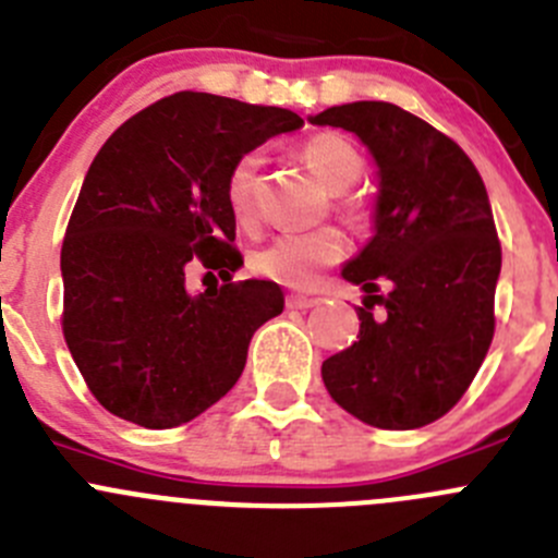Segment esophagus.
Returning a JSON list of instances; mask_svg holds the SVG:
<instances>
[{
  "label": "esophagus",
  "mask_w": 558,
  "mask_h": 558,
  "mask_svg": "<svg viewBox=\"0 0 558 558\" xmlns=\"http://www.w3.org/2000/svg\"><path fill=\"white\" fill-rule=\"evenodd\" d=\"M286 305H289L291 311H311V307L318 305V300H313V296H289Z\"/></svg>",
  "instance_id": "34e87169"
}]
</instances>
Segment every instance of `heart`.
<instances>
[{
    "label": "heart",
    "instance_id": "obj_1",
    "mask_svg": "<svg viewBox=\"0 0 558 558\" xmlns=\"http://www.w3.org/2000/svg\"><path fill=\"white\" fill-rule=\"evenodd\" d=\"M302 160L316 174L327 191L343 193L354 185L365 171L360 149L338 133H318L302 147ZM264 158L258 153L242 155L226 182V198L236 223L247 226L256 218L258 180H262ZM345 236L335 226H322L313 231H291L275 236L269 245L253 253L251 267L262 278L275 280L289 289H311L324 267H332L343 258Z\"/></svg>",
    "mask_w": 558,
    "mask_h": 558
}]
</instances>
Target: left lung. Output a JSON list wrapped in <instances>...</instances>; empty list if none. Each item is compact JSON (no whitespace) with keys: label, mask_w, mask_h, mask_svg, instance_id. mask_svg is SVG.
<instances>
[{"label":"left lung","mask_w":558,"mask_h":558,"mask_svg":"<svg viewBox=\"0 0 558 558\" xmlns=\"http://www.w3.org/2000/svg\"><path fill=\"white\" fill-rule=\"evenodd\" d=\"M307 119L354 133L378 169L373 236L340 272L365 291L360 335L324 360V387L373 428H423L463 398L494 340L501 245L483 177L452 138L392 102ZM381 282L387 295L375 294Z\"/></svg>","instance_id":"obj_1"}]
</instances>
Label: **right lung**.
Listing matches in <instances>:
<instances>
[{
    "instance_id": "right-lung-1",
    "label": "right lung",
    "mask_w": 558,
    "mask_h": 558,
    "mask_svg": "<svg viewBox=\"0 0 558 558\" xmlns=\"http://www.w3.org/2000/svg\"><path fill=\"white\" fill-rule=\"evenodd\" d=\"M300 128L289 108L177 92L102 144L62 242V332L102 409L163 430L234 387L253 332L283 313V291L231 283L242 256L226 182L242 155ZM193 260L230 283L191 295Z\"/></svg>"
}]
</instances>
